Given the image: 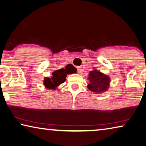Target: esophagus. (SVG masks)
Wrapping results in <instances>:
<instances>
[{
    "label": "esophagus",
    "instance_id": "obj_1",
    "mask_svg": "<svg viewBox=\"0 0 146 146\" xmlns=\"http://www.w3.org/2000/svg\"><path fill=\"white\" fill-rule=\"evenodd\" d=\"M77 72L78 73H82L83 72V69H82V67H78L77 68Z\"/></svg>",
    "mask_w": 146,
    "mask_h": 146
}]
</instances>
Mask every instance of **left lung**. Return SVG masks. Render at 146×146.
<instances>
[{
	"label": "left lung",
	"mask_w": 146,
	"mask_h": 146,
	"mask_svg": "<svg viewBox=\"0 0 146 146\" xmlns=\"http://www.w3.org/2000/svg\"><path fill=\"white\" fill-rule=\"evenodd\" d=\"M87 79L89 81L87 87L90 91L96 93H102L108 88L109 77L96 70L90 71Z\"/></svg>",
	"instance_id": "8db88e82"
}]
</instances>
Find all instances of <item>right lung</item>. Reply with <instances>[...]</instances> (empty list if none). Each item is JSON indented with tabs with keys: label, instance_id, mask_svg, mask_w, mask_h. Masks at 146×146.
Wrapping results in <instances>:
<instances>
[{
	"label": "right lung",
	"instance_id": "1",
	"mask_svg": "<svg viewBox=\"0 0 146 146\" xmlns=\"http://www.w3.org/2000/svg\"><path fill=\"white\" fill-rule=\"evenodd\" d=\"M75 71V70H74ZM74 71H73V73ZM64 68L56 70L52 73V76L51 78H44V85L47 89H56L57 87L60 84L64 83L66 81V77L67 74H70Z\"/></svg>",
	"mask_w": 146,
	"mask_h": 146
}]
</instances>
